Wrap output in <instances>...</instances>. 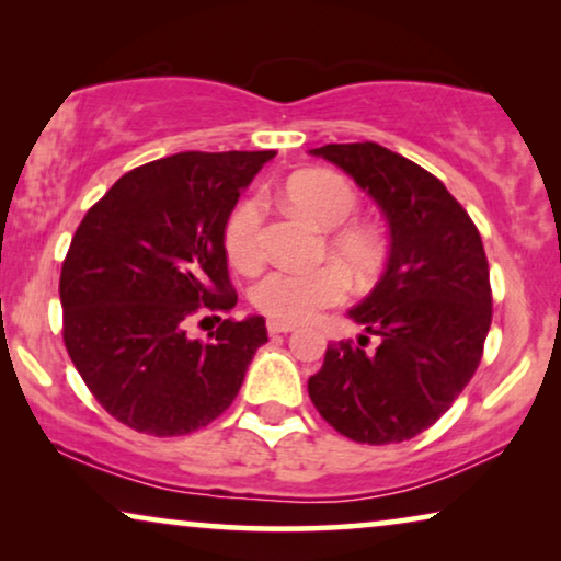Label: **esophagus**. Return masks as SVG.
<instances>
[{
  "instance_id": "34e87169",
  "label": "esophagus",
  "mask_w": 561,
  "mask_h": 561,
  "mask_svg": "<svg viewBox=\"0 0 561 561\" xmlns=\"http://www.w3.org/2000/svg\"><path fill=\"white\" fill-rule=\"evenodd\" d=\"M296 324H290V321H278V319H271L267 321V334H288L294 332Z\"/></svg>"
}]
</instances>
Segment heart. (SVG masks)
Here are the masks:
<instances>
[{
    "label": "heart",
    "instance_id": "b5f03b06",
    "mask_svg": "<svg viewBox=\"0 0 561 561\" xmlns=\"http://www.w3.org/2000/svg\"><path fill=\"white\" fill-rule=\"evenodd\" d=\"M283 198L290 209L304 214L324 237V255H332L345 267L352 280H370L382 265L380 237L365 225H344L355 217L359 196L340 173L301 171L283 186ZM343 227L340 228L339 225ZM225 252L237 271L252 273L265 260V204L260 196H248L234 206L225 225ZM342 266V267H343ZM341 267V268H342ZM339 265H321L313 271L278 267L252 286V306L278 321H306L319 311L332 309L347 298V276Z\"/></svg>",
    "mask_w": 561,
    "mask_h": 561
}]
</instances>
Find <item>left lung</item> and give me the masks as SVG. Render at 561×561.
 Here are the masks:
<instances>
[{"instance_id": "obj_1", "label": "left lung", "mask_w": 561, "mask_h": 561, "mask_svg": "<svg viewBox=\"0 0 561 561\" xmlns=\"http://www.w3.org/2000/svg\"><path fill=\"white\" fill-rule=\"evenodd\" d=\"M350 173L390 225L388 271L350 317L378 336L332 342L309 378L321 419L359 444H398L434 426L467 388L493 321L480 232L444 183L378 142L311 150Z\"/></svg>"}]
</instances>
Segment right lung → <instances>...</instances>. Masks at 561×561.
Instances as JSON below:
<instances>
[{
    "label": "right lung",
    "mask_w": 561,
    "mask_h": 561,
    "mask_svg": "<svg viewBox=\"0 0 561 561\" xmlns=\"http://www.w3.org/2000/svg\"><path fill=\"white\" fill-rule=\"evenodd\" d=\"M275 150L179 152L122 175L87 211L60 267L64 344L99 405L150 436L211 424L267 342L237 304L225 225ZM214 316L206 343L185 329ZM201 323V322H199Z\"/></svg>",
    "instance_id": "1"
}]
</instances>
